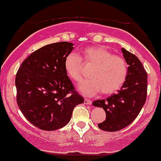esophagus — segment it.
Wrapping results in <instances>:
<instances>
[{
	"label": "esophagus",
	"mask_w": 161,
	"mask_h": 161,
	"mask_svg": "<svg viewBox=\"0 0 161 161\" xmlns=\"http://www.w3.org/2000/svg\"><path fill=\"white\" fill-rule=\"evenodd\" d=\"M84 103L85 104H92V101L90 100H88V99H85V101H84Z\"/></svg>",
	"instance_id": "obj_1"
}]
</instances>
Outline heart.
<instances>
[{"mask_svg": "<svg viewBox=\"0 0 161 161\" xmlns=\"http://www.w3.org/2000/svg\"><path fill=\"white\" fill-rule=\"evenodd\" d=\"M83 63L92 66L89 73L90 80L81 82L78 89L88 97L98 94L111 95L123 86L128 74V66L120 56L113 55L107 48L101 46L88 47L82 51L81 59L70 53L64 59V69L68 76L75 82L83 77Z\"/></svg>", "mask_w": 161, "mask_h": 161, "instance_id": "heart-1", "label": "heart"}]
</instances>
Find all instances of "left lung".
Listing matches in <instances>:
<instances>
[{
	"mask_svg": "<svg viewBox=\"0 0 161 161\" xmlns=\"http://www.w3.org/2000/svg\"><path fill=\"white\" fill-rule=\"evenodd\" d=\"M124 58L128 64L126 80L120 90L107 99L97 100L92 104L103 108L106 119L98 124L99 129L116 132L130 125L141 112L147 97L148 74L136 56L122 48Z\"/></svg>",
	"mask_w": 161,
	"mask_h": 161,
	"instance_id": "left-lung-1",
	"label": "left lung"
}]
</instances>
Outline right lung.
<instances>
[{"label":"right lung","instance_id":"right-lung-1","mask_svg":"<svg viewBox=\"0 0 161 161\" xmlns=\"http://www.w3.org/2000/svg\"><path fill=\"white\" fill-rule=\"evenodd\" d=\"M73 46L66 41L45 45L31 53L17 71V104L25 117L38 129L63 128L75 106L84 103L64 69V59Z\"/></svg>","mask_w":161,"mask_h":161}]
</instances>
